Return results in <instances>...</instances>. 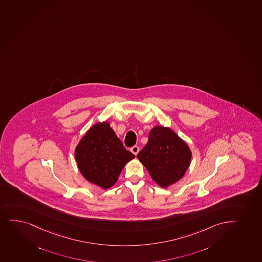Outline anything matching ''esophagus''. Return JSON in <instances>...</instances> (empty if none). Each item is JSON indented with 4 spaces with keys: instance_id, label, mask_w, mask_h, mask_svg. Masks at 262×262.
<instances>
[{
    "instance_id": "1",
    "label": "esophagus",
    "mask_w": 262,
    "mask_h": 262,
    "mask_svg": "<svg viewBox=\"0 0 262 262\" xmlns=\"http://www.w3.org/2000/svg\"><path fill=\"white\" fill-rule=\"evenodd\" d=\"M130 151H132L134 155H137L138 151H139V147H138V145H134V146L130 148Z\"/></svg>"
}]
</instances>
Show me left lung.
I'll return each instance as SVG.
<instances>
[{
  "instance_id": "1",
  "label": "left lung",
  "mask_w": 262,
  "mask_h": 262,
  "mask_svg": "<svg viewBox=\"0 0 262 262\" xmlns=\"http://www.w3.org/2000/svg\"><path fill=\"white\" fill-rule=\"evenodd\" d=\"M191 158L187 144L171 129L162 126L150 130L147 144L138 154L152 180L164 188L184 176Z\"/></svg>"
}]
</instances>
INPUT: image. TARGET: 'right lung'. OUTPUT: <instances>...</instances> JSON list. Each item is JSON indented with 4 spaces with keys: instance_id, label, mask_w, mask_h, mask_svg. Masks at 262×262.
<instances>
[{
    "instance_id": "obj_1",
    "label": "right lung",
    "mask_w": 262,
    "mask_h": 262,
    "mask_svg": "<svg viewBox=\"0 0 262 262\" xmlns=\"http://www.w3.org/2000/svg\"><path fill=\"white\" fill-rule=\"evenodd\" d=\"M75 155L82 176L103 189L112 187L127 162L135 158L106 122L89 129L77 144Z\"/></svg>"
}]
</instances>
